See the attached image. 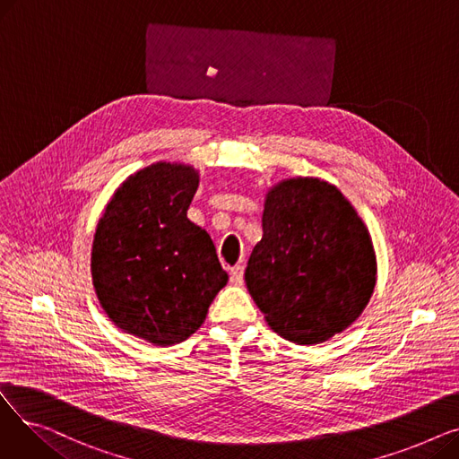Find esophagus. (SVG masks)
<instances>
[{
	"label": "esophagus",
	"instance_id": "esophagus-1",
	"mask_svg": "<svg viewBox=\"0 0 459 459\" xmlns=\"http://www.w3.org/2000/svg\"><path fill=\"white\" fill-rule=\"evenodd\" d=\"M230 282L232 284H244V266H234L230 270Z\"/></svg>",
	"mask_w": 459,
	"mask_h": 459
}]
</instances>
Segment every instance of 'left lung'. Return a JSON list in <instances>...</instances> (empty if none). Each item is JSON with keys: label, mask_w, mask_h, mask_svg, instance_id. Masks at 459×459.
<instances>
[{"label": "left lung", "mask_w": 459, "mask_h": 459, "mask_svg": "<svg viewBox=\"0 0 459 459\" xmlns=\"http://www.w3.org/2000/svg\"><path fill=\"white\" fill-rule=\"evenodd\" d=\"M376 279L372 236L339 187L296 177L266 191L246 284L284 341L316 346L348 329L363 315Z\"/></svg>", "instance_id": "1"}]
</instances>
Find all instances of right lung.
<instances>
[{
	"mask_svg": "<svg viewBox=\"0 0 459 459\" xmlns=\"http://www.w3.org/2000/svg\"><path fill=\"white\" fill-rule=\"evenodd\" d=\"M201 175L156 161L120 184L96 225L91 275L108 318L152 346L184 342L229 275L210 234L187 220Z\"/></svg>",
	"mask_w": 459,
	"mask_h": 459,
	"instance_id": "right-lung-1",
	"label": "right lung"
}]
</instances>
